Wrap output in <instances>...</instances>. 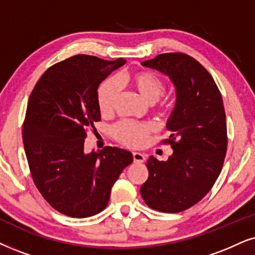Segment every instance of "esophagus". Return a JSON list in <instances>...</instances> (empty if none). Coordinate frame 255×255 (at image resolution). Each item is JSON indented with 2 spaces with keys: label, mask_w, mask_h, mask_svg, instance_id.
<instances>
[{
  "label": "esophagus",
  "mask_w": 255,
  "mask_h": 255,
  "mask_svg": "<svg viewBox=\"0 0 255 255\" xmlns=\"http://www.w3.org/2000/svg\"><path fill=\"white\" fill-rule=\"evenodd\" d=\"M133 160H134V162L141 163V162H143L144 160H146V157H144L143 154L136 153V151H134V153H133Z\"/></svg>",
  "instance_id": "esophagus-1"
}]
</instances>
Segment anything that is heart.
Segmentation results:
<instances>
[{
	"mask_svg": "<svg viewBox=\"0 0 255 255\" xmlns=\"http://www.w3.org/2000/svg\"><path fill=\"white\" fill-rule=\"evenodd\" d=\"M128 81L147 104H155L166 93V85L163 80L149 70H138L130 74ZM120 79L112 77L102 82L99 87L98 106L102 114L108 115L114 111L120 94ZM159 111H166V105L163 102L160 104ZM151 130L153 128L148 124L122 120L113 126L112 134L115 140L125 146L138 148L146 144Z\"/></svg>",
	"mask_w": 255,
	"mask_h": 255,
	"instance_id": "b5f03b06",
	"label": "heart"
}]
</instances>
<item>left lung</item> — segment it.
<instances>
[{
	"mask_svg": "<svg viewBox=\"0 0 255 255\" xmlns=\"http://www.w3.org/2000/svg\"><path fill=\"white\" fill-rule=\"evenodd\" d=\"M142 64L169 76L176 104L167 122L169 137L161 141L173 155L148 159L141 196L155 211L179 213L198 204L220 175L228 141L224 102L211 74L187 54H160Z\"/></svg>",
	"mask_w": 255,
	"mask_h": 255,
	"instance_id": "1",
	"label": "left lung"
}]
</instances>
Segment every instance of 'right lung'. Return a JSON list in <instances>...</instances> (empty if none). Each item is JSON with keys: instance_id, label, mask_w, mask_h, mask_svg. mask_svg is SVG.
Returning <instances> with one entry per match:
<instances>
[{"instance_id": "add662e5", "label": "right lung", "mask_w": 255, "mask_h": 255, "mask_svg": "<svg viewBox=\"0 0 255 255\" xmlns=\"http://www.w3.org/2000/svg\"><path fill=\"white\" fill-rule=\"evenodd\" d=\"M125 59L75 55L49 67L29 96L22 129L33 181L54 209L87 218L107 207L112 187L133 154L107 146L85 153L88 129L101 121L99 85Z\"/></svg>"}]
</instances>
